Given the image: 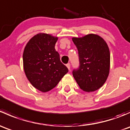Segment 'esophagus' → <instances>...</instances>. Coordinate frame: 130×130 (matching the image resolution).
Instances as JSON below:
<instances>
[{
  "label": "esophagus",
  "instance_id": "1",
  "mask_svg": "<svg viewBox=\"0 0 130 130\" xmlns=\"http://www.w3.org/2000/svg\"><path fill=\"white\" fill-rule=\"evenodd\" d=\"M66 66H67V67L68 68V69H69V70H70V63H67L66 65Z\"/></svg>",
  "mask_w": 130,
  "mask_h": 130
}]
</instances>
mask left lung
I'll use <instances>...</instances> for the list:
<instances>
[{
    "instance_id": "left-lung-1",
    "label": "left lung",
    "mask_w": 130,
    "mask_h": 130,
    "mask_svg": "<svg viewBox=\"0 0 130 130\" xmlns=\"http://www.w3.org/2000/svg\"><path fill=\"white\" fill-rule=\"evenodd\" d=\"M77 48L79 67L72 73L80 88L84 91L93 92L105 83L110 69V52L103 38L89 34L82 38H72Z\"/></svg>"
}]
</instances>
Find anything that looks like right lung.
Returning a JSON list of instances; mask_svg holds the SVG:
<instances>
[{
	"label": "right lung",
	"instance_id": "1",
	"mask_svg": "<svg viewBox=\"0 0 130 130\" xmlns=\"http://www.w3.org/2000/svg\"><path fill=\"white\" fill-rule=\"evenodd\" d=\"M57 40V37L48 34H37L27 42L23 52L26 77L34 87L43 92L54 88L69 72L55 48Z\"/></svg>",
	"mask_w": 130,
	"mask_h": 130
}]
</instances>
